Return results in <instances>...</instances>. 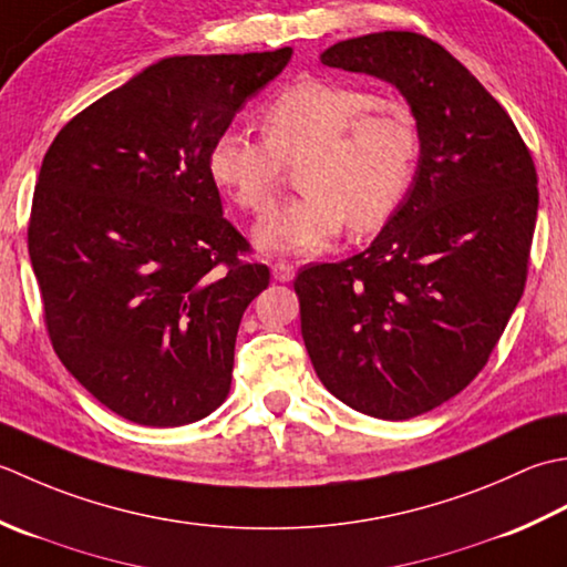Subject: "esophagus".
Listing matches in <instances>:
<instances>
[{
  "label": "esophagus",
  "mask_w": 567,
  "mask_h": 567,
  "mask_svg": "<svg viewBox=\"0 0 567 567\" xmlns=\"http://www.w3.org/2000/svg\"><path fill=\"white\" fill-rule=\"evenodd\" d=\"M271 274H274V279H276V281L286 284V281H291L293 276H296V267H293L291 261H284V259H279V261H274V264H271Z\"/></svg>",
  "instance_id": "34e87169"
}]
</instances>
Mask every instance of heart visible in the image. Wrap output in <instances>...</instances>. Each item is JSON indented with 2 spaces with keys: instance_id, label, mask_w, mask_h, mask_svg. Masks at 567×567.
Returning a JSON list of instances; mask_svg holds the SVG:
<instances>
[{
  "instance_id": "b5f03b06",
  "label": "heart",
  "mask_w": 567,
  "mask_h": 567,
  "mask_svg": "<svg viewBox=\"0 0 567 567\" xmlns=\"http://www.w3.org/2000/svg\"><path fill=\"white\" fill-rule=\"evenodd\" d=\"M264 138L227 126L210 146V173L241 210L264 215L281 190L286 164L300 156L306 195L257 227L261 249L318 251L344 225L374 233L396 215L411 190L421 134L409 105L377 92L306 78L284 87L261 110Z\"/></svg>"
}]
</instances>
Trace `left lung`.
I'll return each mask as SVG.
<instances>
[{"label": "left lung", "instance_id": "left-lung-1", "mask_svg": "<svg viewBox=\"0 0 567 567\" xmlns=\"http://www.w3.org/2000/svg\"><path fill=\"white\" fill-rule=\"evenodd\" d=\"M320 61L394 85L419 122L421 156L372 245L298 271L300 332L332 396L406 421L482 372L522 300L536 166L499 102L421 33H367L330 45Z\"/></svg>", "mask_w": 567, "mask_h": 567}]
</instances>
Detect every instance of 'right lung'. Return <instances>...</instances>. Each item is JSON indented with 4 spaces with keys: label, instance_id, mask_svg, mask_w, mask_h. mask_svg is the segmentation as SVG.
<instances>
[{
    "label": "right lung",
    "instance_id": "1",
    "mask_svg": "<svg viewBox=\"0 0 567 567\" xmlns=\"http://www.w3.org/2000/svg\"><path fill=\"white\" fill-rule=\"evenodd\" d=\"M291 49L164 58L68 122L43 156L29 257L58 360L122 419L171 429L229 394L267 264L223 217L210 146Z\"/></svg>",
    "mask_w": 567,
    "mask_h": 567
}]
</instances>
